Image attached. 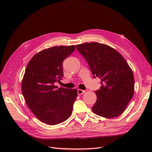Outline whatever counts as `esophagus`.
Here are the masks:
<instances>
[{
  "label": "esophagus",
  "mask_w": 152,
  "mask_h": 152,
  "mask_svg": "<svg viewBox=\"0 0 152 152\" xmlns=\"http://www.w3.org/2000/svg\"><path fill=\"white\" fill-rule=\"evenodd\" d=\"M85 93L84 90H82V89H78L77 90V93L79 95H81L82 94H84Z\"/></svg>",
  "instance_id": "34e87169"
}]
</instances>
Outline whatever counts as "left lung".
<instances>
[{"mask_svg": "<svg viewBox=\"0 0 152 152\" xmlns=\"http://www.w3.org/2000/svg\"><path fill=\"white\" fill-rule=\"evenodd\" d=\"M76 48L88 63L93 77L101 79L102 86L95 91L97 100L93 112L105 118L120 115L134 94V75L126 59L115 49L98 42Z\"/></svg>", "mask_w": 152, "mask_h": 152, "instance_id": "obj_1", "label": "left lung"}]
</instances>
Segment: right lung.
I'll return each instance as SVG.
<instances>
[{"mask_svg": "<svg viewBox=\"0 0 152 152\" xmlns=\"http://www.w3.org/2000/svg\"><path fill=\"white\" fill-rule=\"evenodd\" d=\"M75 45L42 50L27 65L21 91L28 108L39 120L56 125L70 117L77 96L76 89L54 86L63 77V62L74 51Z\"/></svg>", "mask_w": 152, "mask_h": 152, "instance_id": "obj_1", "label": "right lung"}]
</instances>
